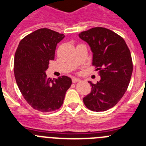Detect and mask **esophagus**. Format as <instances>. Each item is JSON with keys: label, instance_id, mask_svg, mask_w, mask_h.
<instances>
[{"label": "esophagus", "instance_id": "34e87169", "mask_svg": "<svg viewBox=\"0 0 146 146\" xmlns=\"http://www.w3.org/2000/svg\"><path fill=\"white\" fill-rule=\"evenodd\" d=\"M72 80V82H73V83H75V82H80V79H78V78H75V77H73Z\"/></svg>", "mask_w": 146, "mask_h": 146}]
</instances>
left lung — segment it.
<instances>
[{
	"label": "left lung",
	"instance_id": "left-lung-1",
	"mask_svg": "<svg viewBox=\"0 0 146 146\" xmlns=\"http://www.w3.org/2000/svg\"><path fill=\"white\" fill-rule=\"evenodd\" d=\"M79 36L91 47L92 64L101 77L96 84L89 81L91 91L83 102L92 111H105L114 107L128 88L133 71L130 50L121 36L102 27L81 32Z\"/></svg>",
	"mask_w": 146,
	"mask_h": 146
}]
</instances>
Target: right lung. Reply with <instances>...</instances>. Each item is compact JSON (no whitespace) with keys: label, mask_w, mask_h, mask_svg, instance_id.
<instances>
[{"label":"right lung","mask_w":146,"mask_h":146,"mask_svg":"<svg viewBox=\"0 0 146 146\" xmlns=\"http://www.w3.org/2000/svg\"><path fill=\"white\" fill-rule=\"evenodd\" d=\"M63 33L48 28H40L20 41L16 50L14 72L17 84L25 101L41 112H52L64 103L72 80L66 76L47 78L45 71L50 60L55 58L57 44Z\"/></svg>","instance_id":"1"}]
</instances>
